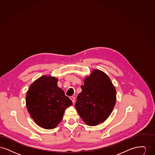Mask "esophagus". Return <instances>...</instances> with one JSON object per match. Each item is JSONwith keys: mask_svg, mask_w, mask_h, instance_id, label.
<instances>
[{"mask_svg": "<svg viewBox=\"0 0 155 155\" xmlns=\"http://www.w3.org/2000/svg\"><path fill=\"white\" fill-rule=\"evenodd\" d=\"M70 99L72 101V102H73V103H74V102H75V97H74V96H70Z\"/></svg>", "mask_w": 155, "mask_h": 155, "instance_id": "34e87169", "label": "esophagus"}]
</instances>
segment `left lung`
Segmentation results:
<instances>
[{
	"mask_svg": "<svg viewBox=\"0 0 155 155\" xmlns=\"http://www.w3.org/2000/svg\"><path fill=\"white\" fill-rule=\"evenodd\" d=\"M77 96L75 109L83 121L91 126L103 123L110 115L116 102V91L110 78L94 70L84 80Z\"/></svg>",
	"mask_w": 155,
	"mask_h": 155,
	"instance_id": "8db88e82",
	"label": "left lung"
}]
</instances>
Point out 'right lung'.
Wrapping results in <instances>:
<instances>
[{
	"mask_svg": "<svg viewBox=\"0 0 155 155\" xmlns=\"http://www.w3.org/2000/svg\"><path fill=\"white\" fill-rule=\"evenodd\" d=\"M58 80L52 76H42L34 81L26 95V106L37 125L53 129L63 117L67 107L73 104L58 86Z\"/></svg>",
	"mask_w": 155,
	"mask_h": 155,
	"instance_id": "add662e5",
	"label": "right lung"
}]
</instances>
